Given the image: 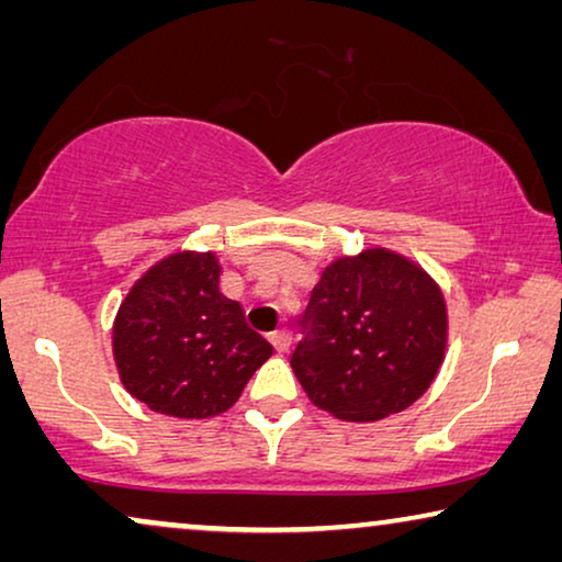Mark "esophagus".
Wrapping results in <instances>:
<instances>
[{"label":"esophagus","mask_w":562,"mask_h":562,"mask_svg":"<svg viewBox=\"0 0 562 562\" xmlns=\"http://www.w3.org/2000/svg\"><path fill=\"white\" fill-rule=\"evenodd\" d=\"M271 342H273V348L279 350V352H286L291 348V329L289 327L276 329V333L271 335Z\"/></svg>","instance_id":"esophagus-1"}]
</instances>
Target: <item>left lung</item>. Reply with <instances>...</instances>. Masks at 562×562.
Wrapping results in <instances>:
<instances>
[{"label":"left lung","mask_w":562,"mask_h":562,"mask_svg":"<svg viewBox=\"0 0 562 562\" xmlns=\"http://www.w3.org/2000/svg\"><path fill=\"white\" fill-rule=\"evenodd\" d=\"M291 352L314 406L345 422H379L429 389L448 348V306L425 268L386 248L322 271Z\"/></svg>","instance_id":"8db88e82"}]
</instances>
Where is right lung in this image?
<instances>
[{"label": "right lung", "instance_id": "add662e5", "mask_svg": "<svg viewBox=\"0 0 562 562\" xmlns=\"http://www.w3.org/2000/svg\"><path fill=\"white\" fill-rule=\"evenodd\" d=\"M214 252H173L150 266L112 327L120 381L148 409L179 419L227 412L271 358V342L220 291Z\"/></svg>", "mask_w": 562, "mask_h": 562}]
</instances>
